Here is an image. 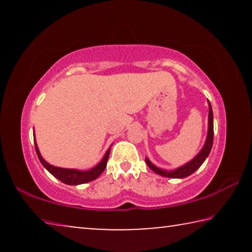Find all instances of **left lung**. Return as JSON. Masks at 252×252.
Returning <instances> with one entry per match:
<instances>
[{
    "label": "left lung",
    "mask_w": 252,
    "mask_h": 252,
    "mask_svg": "<svg viewBox=\"0 0 252 252\" xmlns=\"http://www.w3.org/2000/svg\"><path fill=\"white\" fill-rule=\"evenodd\" d=\"M209 104V116H208V134H207V139L206 142H204V146L201 149L197 156H195L192 160L187 162L186 164H183L182 167H179L174 170H171V171H168V170H163L156 167L155 164L151 163V161L146 158V163L148 164V167L150 168L153 172H156L158 174H160L162 177H167V178H174V179H182L186 177H189L190 174H192L194 171L201 167V164L204 162V160L207 159L209 153L211 151L212 148V143H213V113H212V108L210 102L208 101Z\"/></svg>",
    "instance_id": "left-lung-1"
}]
</instances>
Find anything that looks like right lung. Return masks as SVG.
<instances>
[{
	"label": "right lung",
	"instance_id": "right-lung-1",
	"mask_svg": "<svg viewBox=\"0 0 252 252\" xmlns=\"http://www.w3.org/2000/svg\"><path fill=\"white\" fill-rule=\"evenodd\" d=\"M34 144H35L36 155L39 157V160L42 163V165H43V167L48 170L53 177H55L61 182L69 186H78V185H82V183H87V182L95 180V179L97 177H100V174L104 171V169L106 167V162H108L109 156H110V148H109L108 151L105 152L103 159H102L94 168L87 170V171H81V170H76V169H64V168H59V167H54V165H51L43 159V158H42L35 140H34Z\"/></svg>",
	"mask_w": 252,
	"mask_h": 252
}]
</instances>
